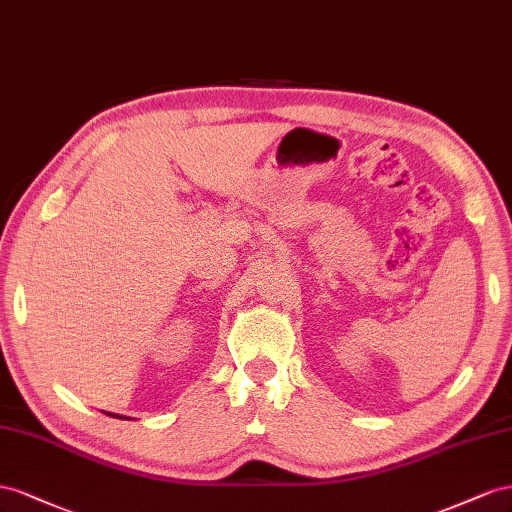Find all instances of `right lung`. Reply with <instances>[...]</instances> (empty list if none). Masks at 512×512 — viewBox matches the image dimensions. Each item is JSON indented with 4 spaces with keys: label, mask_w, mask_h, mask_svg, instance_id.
I'll list each match as a JSON object with an SVG mask.
<instances>
[{
    "label": "right lung",
    "mask_w": 512,
    "mask_h": 512,
    "mask_svg": "<svg viewBox=\"0 0 512 512\" xmlns=\"http://www.w3.org/2000/svg\"><path fill=\"white\" fill-rule=\"evenodd\" d=\"M109 416H113V418H124V416H120V414H109ZM128 420V418H126Z\"/></svg>",
    "instance_id": "add662e5"
}]
</instances>
